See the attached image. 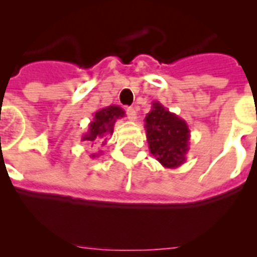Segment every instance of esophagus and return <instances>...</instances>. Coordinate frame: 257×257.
I'll list each match as a JSON object with an SVG mask.
<instances>
[{
  "mask_svg": "<svg viewBox=\"0 0 257 257\" xmlns=\"http://www.w3.org/2000/svg\"><path fill=\"white\" fill-rule=\"evenodd\" d=\"M126 117H128V120L136 121V118H137L136 109H135V108H128V109H126Z\"/></svg>",
  "mask_w": 257,
  "mask_h": 257,
  "instance_id": "1",
  "label": "esophagus"
}]
</instances>
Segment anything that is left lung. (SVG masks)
<instances>
[{
  "instance_id": "obj_1",
  "label": "left lung",
  "mask_w": 257,
  "mask_h": 257,
  "mask_svg": "<svg viewBox=\"0 0 257 257\" xmlns=\"http://www.w3.org/2000/svg\"><path fill=\"white\" fill-rule=\"evenodd\" d=\"M145 131L149 151L164 168H179L185 163L189 151L191 131L185 120L169 112L159 101L145 116Z\"/></svg>"
}]
</instances>
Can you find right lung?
Returning <instances> with one entry per match:
<instances>
[{
    "mask_svg": "<svg viewBox=\"0 0 257 257\" xmlns=\"http://www.w3.org/2000/svg\"><path fill=\"white\" fill-rule=\"evenodd\" d=\"M125 116L124 109L117 106V105H109V106H105V108L98 109L94 116H93V120L90 121V124L88 125V131L86 133H84L81 137V141H88V143H92V145L94 143H102V145L106 143L109 136L113 135V128H114V122H116L118 118ZM100 153H94L92 155V159L94 157H98Z\"/></svg>",
    "mask_w": 257,
    "mask_h": 257,
    "instance_id": "add662e5",
    "label": "right lung"
}]
</instances>
